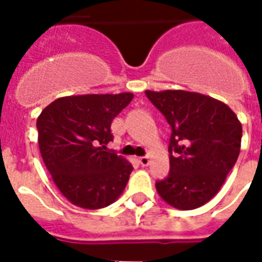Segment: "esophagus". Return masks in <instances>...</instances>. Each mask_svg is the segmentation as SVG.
Wrapping results in <instances>:
<instances>
[{"instance_id": "esophagus-1", "label": "esophagus", "mask_w": 262, "mask_h": 262, "mask_svg": "<svg viewBox=\"0 0 262 262\" xmlns=\"http://www.w3.org/2000/svg\"><path fill=\"white\" fill-rule=\"evenodd\" d=\"M139 163L142 165H148L150 163V159H148L147 156H143V157H139Z\"/></svg>"}]
</instances>
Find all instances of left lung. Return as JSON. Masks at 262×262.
<instances>
[{"mask_svg": "<svg viewBox=\"0 0 262 262\" xmlns=\"http://www.w3.org/2000/svg\"><path fill=\"white\" fill-rule=\"evenodd\" d=\"M146 95L171 126L170 172L156 182L157 192L177 209L199 208L217 193L236 164L242 123L227 105L198 92Z\"/></svg>", "mask_w": 262, "mask_h": 262, "instance_id": "obj_1", "label": "left lung"}]
</instances>
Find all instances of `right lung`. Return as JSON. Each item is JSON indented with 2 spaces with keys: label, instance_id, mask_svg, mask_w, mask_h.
Returning <instances> with one entry per match:
<instances>
[{
  "label": "right lung",
  "instance_id": "1",
  "mask_svg": "<svg viewBox=\"0 0 262 262\" xmlns=\"http://www.w3.org/2000/svg\"><path fill=\"white\" fill-rule=\"evenodd\" d=\"M133 94H90L59 98L37 118L39 148L54 184L70 202L101 209L123 192L132 164L108 150L112 120Z\"/></svg>",
  "mask_w": 262,
  "mask_h": 262
}]
</instances>
